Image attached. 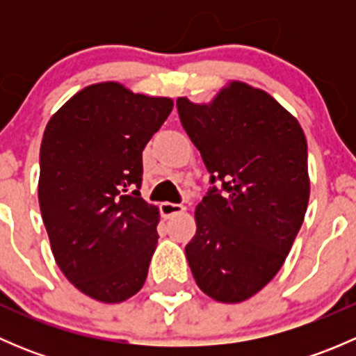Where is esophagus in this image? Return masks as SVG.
Segmentation results:
<instances>
[{
  "label": "esophagus",
  "instance_id": "1",
  "mask_svg": "<svg viewBox=\"0 0 356 356\" xmlns=\"http://www.w3.org/2000/svg\"><path fill=\"white\" fill-rule=\"evenodd\" d=\"M186 207H182V204H177V203H170V201H163V203L160 204V213L163 215L165 218H170L174 217V215L182 213Z\"/></svg>",
  "mask_w": 356,
  "mask_h": 356
}]
</instances>
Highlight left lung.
<instances>
[{"mask_svg": "<svg viewBox=\"0 0 356 356\" xmlns=\"http://www.w3.org/2000/svg\"><path fill=\"white\" fill-rule=\"evenodd\" d=\"M177 111L211 184L196 207L186 258L204 294L239 303L274 279L303 224L307 139L289 111L243 82L210 105L179 98Z\"/></svg>", "mask_w": 356, "mask_h": 356, "instance_id": "8db88e82", "label": "left lung"}]
</instances>
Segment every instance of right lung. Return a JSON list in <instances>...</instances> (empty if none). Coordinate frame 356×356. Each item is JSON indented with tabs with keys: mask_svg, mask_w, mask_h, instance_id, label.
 I'll return each instance as SVG.
<instances>
[{
	"mask_svg": "<svg viewBox=\"0 0 356 356\" xmlns=\"http://www.w3.org/2000/svg\"><path fill=\"white\" fill-rule=\"evenodd\" d=\"M170 98L117 82L89 86L46 125L39 207L63 275L88 296L120 303L143 288L158 241V208L141 198L143 149Z\"/></svg>",
	"mask_w": 356,
	"mask_h": 356,
	"instance_id": "obj_1",
	"label": "right lung"
}]
</instances>
